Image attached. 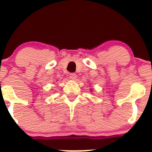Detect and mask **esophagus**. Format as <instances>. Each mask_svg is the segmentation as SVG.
Here are the masks:
<instances>
[{
  "label": "esophagus",
  "instance_id": "34e87169",
  "mask_svg": "<svg viewBox=\"0 0 152 152\" xmlns=\"http://www.w3.org/2000/svg\"><path fill=\"white\" fill-rule=\"evenodd\" d=\"M76 78H77V76H76V73H70V79L71 80H76Z\"/></svg>",
  "mask_w": 152,
  "mask_h": 152
}]
</instances>
